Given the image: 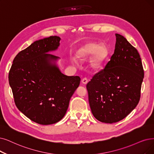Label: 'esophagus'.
<instances>
[{
	"instance_id": "obj_1",
	"label": "esophagus",
	"mask_w": 154,
	"mask_h": 154,
	"mask_svg": "<svg viewBox=\"0 0 154 154\" xmlns=\"http://www.w3.org/2000/svg\"><path fill=\"white\" fill-rule=\"evenodd\" d=\"M82 83L83 84H87L88 83V79L87 78H84L83 79H82Z\"/></svg>"
}]
</instances>
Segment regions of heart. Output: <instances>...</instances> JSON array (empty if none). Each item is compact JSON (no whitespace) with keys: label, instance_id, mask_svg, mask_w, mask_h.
<instances>
[{"label":"heart","instance_id":"b5f03b06","mask_svg":"<svg viewBox=\"0 0 154 154\" xmlns=\"http://www.w3.org/2000/svg\"><path fill=\"white\" fill-rule=\"evenodd\" d=\"M91 54H93L91 66L94 68H98L106 57L107 51L103 45L98 47V45L94 43H89L79 49L76 52V56L79 59H85L88 58Z\"/></svg>","mask_w":154,"mask_h":154}]
</instances>
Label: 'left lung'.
<instances>
[{
    "mask_svg": "<svg viewBox=\"0 0 154 154\" xmlns=\"http://www.w3.org/2000/svg\"><path fill=\"white\" fill-rule=\"evenodd\" d=\"M116 36L110 60L87 85L92 114L110 124L123 119L137 107L144 77L138 51L123 36L116 33Z\"/></svg>",
    "mask_w": 154,
    "mask_h": 154,
    "instance_id": "8db88e82",
    "label": "left lung"
}]
</instances>
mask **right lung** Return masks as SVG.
<instances>
[{
	"mask_svg": "<svg viewBox=\"0 0 154 154\" xmlns=\"http://www.w3.org/2000/svg\"><path fill=\"white\" fill-rule=\"evenodd\" d=\"M60 40L51 36L33 42L16 55L9 72L16 107L30 120L42 125L63 118L81 80L78 76L61 73L51 63L58 57L46 54L56 50Z\"/></svg>",
	"mask_w": 154,
	"mask_h": 154,
	"instance_id": "add662e5",
	"label": "right lung"
}]
</instances>
